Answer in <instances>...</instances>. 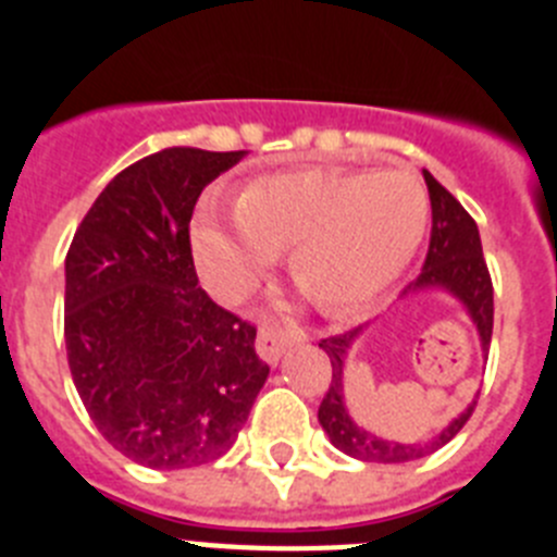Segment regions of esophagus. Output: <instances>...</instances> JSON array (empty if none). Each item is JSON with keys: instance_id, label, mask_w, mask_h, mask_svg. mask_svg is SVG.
Listing matches in <instances>:
<instances>
[{"instance_id": "34e87169", "label": "esophagus", "mask_w": 557, "mask_h": 557, "mask_svg": "<svg viewBox=\"0 0 557 557\" xmlns=\"http://www.w3.org/2000/svg\"><path fill=\"white\" fill-rule=\"evenodd\" d=\"M287 343L289 337L284 332H278V329L273 326H262L259 329V337H256V351H259L262 359H268V362H278V357L284 354Z\"/></svg>"}]
</instances>
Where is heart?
Segmentation results:
<instances>
[{
	"label": "heart",
	"mask_w": 557,
	"mask_h": 557,
	"mask_svg": "<svg viewBox=\"0 0 557 557\" xmlns=\"http://www.w3.org/2000/svg\"><path fill=\"white\" fill-rule=\"evenodd\" d=\"M430 195L407 170L301 166L250 181L228 225L203 214L191 245L206 282L236 301L289 253V273L329 314L371 307L418 253Z\"/></svg>",
	"instance_id": "b5f03b06"
}]
</instances>
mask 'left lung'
<instances>
[{"mask_svg":"<svg viewBox=\"0 0 557 557\" xmlns=\"http://www.w3.org/2000/svg\"><path fill=\"white\" fill-rule=\"evenodd\" d=\"M424 181L426 189H430L432 206L430 248H426L424 268H421L416 282L407 284L405 293L421 287L449 289L451 295H457L466 304L471 321L480 329L482 351H488L491 332H494V284H491L488 264H485V256H482L480 231H476L474 218L462 209L460 200L446 186L437 184L430 172H424ZM357 332L359 329H351V332L332 334V337L321 339V348L329 354V362H332V382H329L326 396L318 407V421L326 430L329 441L339 451H346L348 457H357V460L366 462L418 460V457L432 455V451L449 444L474 412L476 398L469 405V410H462L435 441H426V444L412 446L385 441L376 432H366L354 424L346 405H343V359H346V351L351 346V339L357 337Z\"/></svg>","mask_w":557,"mask_h":557,"instance_id":"8db88e82","label":"left lung"}]
</instances>
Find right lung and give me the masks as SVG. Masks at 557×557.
Listing matches in <instances>:
<instances>
[{
	"label": "right lung",
	"mask_w": 557,
	"mask_h": 557,
	"mask_svg": "<svg viewBox=\"0 0 557 557\" xmlns=\"http://www.w3.org/2000/svg\"><path fill=\"white\" fill-rule=\"evenodd\" d=\"M243 156H145L100 191L69 245L72 382L108 444L150 469L223 457L270 373L253 323L211 301L191 259L200 191Z\"/></svg>",
	"instance_id": "right-lung-1"
}]
</instances>
